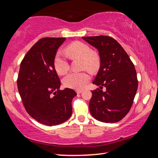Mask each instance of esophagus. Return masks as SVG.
Returning a JSON list of instances; mask_svg holds the SVG:
<instances>
[{"label": "esophagus", "mask_w": 158, "mask_h": 158, "mask_svg": "<svg viewBox=\"0 0 158 158\" xmlns=\"http://www.w3.org/2000/svg\"><path fill=\"white\" fill-rule=\"evenodd\" d=\"M83 92L82 90H77V94H80V93H81Z\"/></svg>", "instance_id": "obj_1"}]
</instances>
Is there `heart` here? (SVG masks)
Instances as JSON below:
<instances>
[{"mask_svg":"<svg viewBox=\"0 0 158 158\" xmlns=\"http://www.w3.org/2000/svg\"><path fill=\"white\" fill-rule=\"evenodd\" d=\"M66 52L72 58L83 60V68L94 73L100 67V58L89 45L82 42H74L66 47ZM53 66L58 74H65L69 69V63L62 52H58L53 59ZM90 77L86 72L70 73L63 79L65 86L74 89H81L90 81Z\"/></svg>","mask_w":158,"mask_h":158,"instance_id":"obj_1","label":"heart"}]
</instances>
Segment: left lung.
I'll use <instances>...</instances> for the list:
<instances>
[{
	"mask_svg": "<svg viewBox=\"0 0 158 158\" xmlns=\"http://www.w3.org/2000/svg\"><path fill=\"white\" fill-rule=\"evenodd\" d=\"M98 50L100 68L93 84L100 85L92 92L89 109L98 121L116 123L130 111L138 88L137 72L129 56L113 37H82ZM106 88L105 92L102 89Z\"/></svg>",
	"mask_w": 158,
	"mask_h": 158,
	"instance_id": "1",
	"label": "left lung"
}]
</instances>
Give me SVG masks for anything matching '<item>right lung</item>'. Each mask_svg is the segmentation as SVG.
<instances>
[{
    "instance_id": "obj_1",
    "label": "right lung",
    "mask_w": 158,
    "mask_h": 158,
    "mask_svg": "<svg viewBox=\"0 0 158 158\" xmlns=\"http://www.w3.org/2000/svg\"><path fill=\"white\" fill-rule=\"evenodd\" d=\"M65 37H44L37 41L21 61L17 87L28 114L42 124L52 126L67 121L73 113L74 90H59L60 81L53 59Z\"/></svg>"
}]
</instances>
